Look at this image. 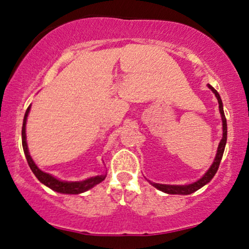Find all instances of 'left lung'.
Returning a JSON list of instances; mask_svg holds the SVG:
<instances>
[{"label": "left lung", "mask_w": 249, "mask_h": 249, "mask_svg": "<svg viewBox=\"0 0 249 249\" xmlns=\"http://www.w3.org/2000/svg\"><path fill=\"white\" fill-rule=\"evenodd\" d=\"M211 90L215 94V96L217 98V102H219V110L221 113V118H222V127H223V136L222 139H221L219 147H217V152L215 155V159L211 165V168L207 170L205 175H204L202 178L199 180H197L196 182L189 183V185H183V186H178V185H162V183H152L155 188H158L161 190V192H164L166 194H172V195H189V194L195 193L196 190H198L199 188H202L203 186H205L206 183H209L211 180L213 179V177L215 176V173L219 169L220 162L222 160L223 156V152H224V147H226V142H227V119L226 115H224V111H223V105H222V101H221V97L217 91L214 89V88L211 86V85H207Z\"/></svg>", "instance_id": "8db88e82"}]
</instances>
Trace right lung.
<instances>
[{
	"mask_svg": "<svg viewBox=\"0 0 249 249\" xmlns=\"http://www.w3.org/2000/svg\"><path fill=\"white\" fill-rule=\"evenodd\" d=\"M29 111H30V105L28 107V108H27L25 118H23L22 131H21L22 147H23V152H25L27 162H28L30 169H32L33 173L36 176V178L38 179L40 182L49 187V188L54 190V192H57L61 194H81L84 192H87L88 189L93 188L95 185H97V183L103 181L105 177H107L105 175L91 177V178H88L86 180H84V181H61V180L54 178L53 176H51L46 172H43L42 170L38 169V166L35 164V162L33 161L32 156L29 154L28 146H27V142H26V121H27V117H28Z\"/></svg>",
	"mask_w": 249,
	"mask_h": 249,
	"instance_id": "right-lung-1",
	"label": "right lung"
}]
</instances>
